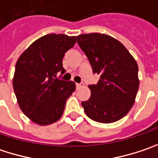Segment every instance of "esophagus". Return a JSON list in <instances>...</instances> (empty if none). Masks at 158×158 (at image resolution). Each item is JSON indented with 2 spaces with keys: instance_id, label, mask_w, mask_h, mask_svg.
Returning <instances> with one entry per match:
<instances>
[{
  "instance_id": "1",
  "label": "esophagus",
  "mask_w": 158,
  "mask_h": 158,
  "mask_svg": "<svg viewBox=\"0 0 158 158\" xmlns=\"http://www.w3.org/2000/svg\"><path fill=\"white\" fill-rule=\"evenodd\" d=\"M84 86V84L83 83H81V84H76V88L77 89H80L81 87H83Z\"/></svg>"
}]
</instances>
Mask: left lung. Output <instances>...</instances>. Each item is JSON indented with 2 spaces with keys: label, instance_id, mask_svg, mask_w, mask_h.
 <instances>
[{
  "label": "left lung",
  "instance_id": "left-lung-1",
  "mask_svg": "<svg viewBox=\"0 0 158 158\" xmlns=\"http://www.w3.org/2000/svg\"><path fill=\"white\" fill-rule=\"evenodd\" d=\"M77 43L101 75L97 85H89L91 97L82 102L86 115L101 123L123 118L134 104L139 90V67L128 49L110 36L90 33L77 36Z\"/></svg>",
  "mask_w": 158,
  "mask_h": 158
}]
</instances>
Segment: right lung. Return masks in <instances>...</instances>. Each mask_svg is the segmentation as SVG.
Instances as JSON below:
<instances>
[{"mask_svg": "<svg viewBox=\"0 0 158 158\" xmlns=\"http://www.w3.org/2000/svg\"><path fill=\"white\" fill-rule=\"evenodd\" d=\"M76 43V37L48 34L34 41L19 57L12 80L19 106L39 125H49L61 118L65 102L75 90L72 81L56 77L65 73L64 53Z\"/></svg>", "mask_w": 158, "mask_h": 158, "instance_id": "add662e5", "label": "right lung"}]
</instances>
